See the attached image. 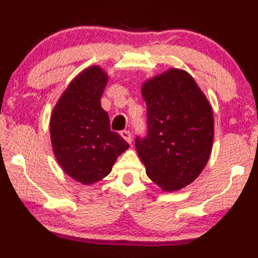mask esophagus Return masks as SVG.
Wrapping results in <instances>:
<instances>
[{"mask_svg": "<svg viewBox=\"0 0 258 258\" xmlns=\"http://www.w3.org/2000/svg\"><path fill=\"white\" fill-rule=\"evenodd\" d=\"M121 136H122L123 139H124L129 144H132L133 136H132V133H130L129 130H122V132H121Z\"/></svg>", "mask_w": 258, "mask_h": 258, "instance_id": "obj_1", "label": "esophagus"}]
</instances>
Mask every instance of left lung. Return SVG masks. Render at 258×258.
Wrapping results in <instances>:
<instances>
[{
    "mask_svg": "<svg viewBox=\"0 0 258 258\" xmlns=\"http://www.w3.org/2000/svg\"><path fill=\"white\" fill-rule=\"evenodd\" d=\"M148 134L136 137L137 154L147 175L164 191L195 181L209 161L214 114L194 77L171 68L142 86Z\"/></svg>",
    "mask_w": 258,
    "mask_h": 258,
    "instance_id": "1",
    "label": "left lung"
}]
</instances>
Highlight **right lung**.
<instances>
[{"instance_id":"right-lung-1","label":"right lung","mask_w":258,"mask_h":258,"mask_svg":"<svg viewBox=\"0 0 258 258\" xmlns=\"http://www.w3.org/2000/svg\"><path fill=\"white\" fill-rule=\"evenodd\" d=\"M108 75L93 66L80 73L59 97L50 118V139L63 171L82 184H94L111 171L129 144L110 130L101 97Z\"/></svg>"}]
</instances>
